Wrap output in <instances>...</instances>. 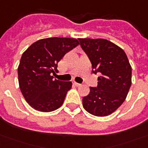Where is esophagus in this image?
<instances>
[{"instance_id": "esophagus-1", "label": "esophagus", "mask_w": 148, "mask_h": 148, "mask_svg": "<svg viewBox=\"0 0 148 148\" xmlns=\"http://www.w3.org/2000/svg\"><path fill=\"white\" fill-rule=\"evenodd\" d=\"M73 84H74L75 85V86H76V87H80V86H81V84H79V83H76V82H73Z\"/></svg>"}]
</instances>
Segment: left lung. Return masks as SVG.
<instances>
[{
    "instance_id": "obj_1",
    "label": "left lung",
    "mask_w": 148,
    "mask_h": 148,
    "mask_svg": "<svg viewBox=\"0 0 148 148\" xmlns=\"http://www.w3.org/2000/svg\"><path fill=\"white\" fill-rule=\"evenodd\" d=\"M92 64V72L101 73L97 87L83 99L89 114L105 117L114 113L125 100L132 84V67L125 53L103 38H78Z\"/></svg>"
}]
</instances>
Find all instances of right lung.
I'll list each match as a JSON object with an SVG mask.
<instances>
[{"instance_id":"1","label":"right lung","mask_w":148,"mask_h":148,"mask_svg":"<svg viewBox=\"0 0 148 148\" xmlns=\"http://www.w3.org/2000/svg\"><path fill=\"white\" fill-rule=\"evenodd\" d=\"M79 45L71 38H47L38 40L22 54L18 66V80L25 100L34 110L51 112L61 107L72 82L53 79L58 63Z\"/></svg>"}]
</instances>
